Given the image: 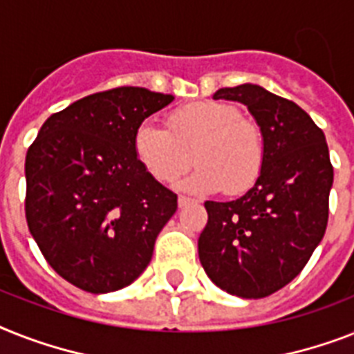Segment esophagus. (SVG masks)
Returning <instances> with one entry per match:
<instances>
[{
  "label": "esophagus",
  "mask_w": 354,
  "mask_h": 354,
  "mask_svg": "<svg viewBox=\"0 0 354 354\" xmlns=\"http://www.w3.org/2000/svg\"><path fill=\"white\" fill-rule=\"evenodd\" d=\"M191 203H192L191 198H187V196L178 198V207H180V209H183V207H187V205H191Z\"/></svg>",
  "instance_id": "34e87169"
}]
</instances>
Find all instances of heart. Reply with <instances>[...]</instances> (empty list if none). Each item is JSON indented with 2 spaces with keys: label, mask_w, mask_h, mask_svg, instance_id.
<instances>
[{
  "label": "heart",
  "mask_w": 354,
  "mask_h": 354,
  "mask_svg": "<svg viewBox=\"0 0 354 354\" xmlns=\"http://www.w3.org/2000/svg\"><path fill=\"white\" fill-rule=\"evenodd\" d=\"M132 152L149 176L172 183L192 165L196 171L180 183L194 194L225 191L242 194L258 182L266 163V140L257 122L243 118L234 105L196 102L172 111L167 129L140 123Z\"/></svg>",
  "instance_id": "b5f03b06"
}]
</instances>
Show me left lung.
I'll use <instances>...</instances> for the list:
<instances>
[{"label": "left lung", "mask_w": 354, "mask_h": 354, "mask_svg": "<svg viewBox=\"0 0 354 354\" xmlns=\"http://www.w3.org/2000/svg\"><path fill=\"white\" fill-rule=\"evenodd\" d=\"M214 100L247 105L266 140L252 189L232 202H205L198 254L229 295L266 298L298 277L326 234L333 165L326 136L295 102L260 85L225 87Z\"/></svg>", "instance_id": "1"}]
</instances>
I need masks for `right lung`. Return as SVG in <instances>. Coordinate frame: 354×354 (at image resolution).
<instances>
[{
	"mask_svg": "<svg viewBox=\"0 0 354 354\" xmlns=\"http://www.w3.org/2000/svg\"><path fill=\"white\" fill-rule=\"evenodd\" d=\"M174 100L142 87L91 94L43 123L25 160V216L48 266L102 295L136 280L178 196L132 152L140 123Z\"/></svg>",
	"mask_w": 354,
	"mask_h": 354,
	"instance_id": "add662e5",
	"label": "right lung"
}]
</instances>
